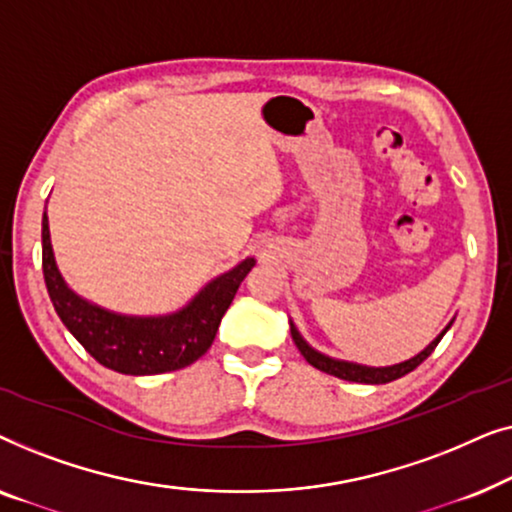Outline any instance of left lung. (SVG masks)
<instances>
[{
  "mask_svg": "<svg viewBox=\"0 0 512 512\" xmlns=\"http://www.w3.org/2000/svg\"><path fill=\"white\" fill-rule=\"evenodd\" d=\"M452 326L450 324L445 326V331L438 335L436 340L429 342L422 352H419L417 356H412V359L403 361V363H396V366H384V368H373V366H361V363H349V361H340V359H331V356L321 354L317 352V349H312L307 342L303 340V335L298 333V328L293 326L291 321V338L293 342H296L298 352L305 356V361L310 363V366H314L317 370H321V373H328V375H335L340 377V380H349V382H361V384H387L391 380H398V377L408 375L410 370H415L419 363H422L424 359H429L433 349L438 347V342L443 340V335L447 333V328Z\"/></svg>",
  "mask_w": 512,
  "mask_h": 512,
  "instance_id": "8db88e82",
  "label": "left lung"
}]
</instances>
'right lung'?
Segmentation results:
<instances>
[{"label":"right lung","instance_id":"add662e5","mask_svg":"<svg viewBox=\"0 0 512 512\" xmlns=\"http://www.w3.org/2000/svg\"><path fill=\"white\" fill-rule=\"evenodd\" d=\"M41 265L55 312L97 363L123 375H158L191 366L212 347L223 314L256 261L244 258L233 270L214 277L186 307L163 317L104 310L69 289L55 265L46 212L41 219Z\"/></svg>","mask_w":512,"mask_h":512}]
</instances>
